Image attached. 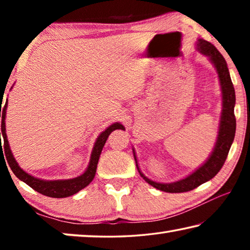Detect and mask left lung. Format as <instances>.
Segmentation results:
<instances>
[{
  "instance_id": "1",
  "label": "left lung",
  "mask_w": 250,
  "mask_h": 250,
  "mask_svg": "<svg viewBox=\"0 0 250 250\" xmlns=\"http://www.w3.org/2000/svg\"><path fill=\"white\" fill-rule=\"evenodd\" d=\"M197 45L200 52L206 55V56H208L214 66L216 67L219 82H221L223 94V111L221 125H219L218 138L216 146H215V149L209 156V159L198 170L192 173L191 175L185 177L184 180L174 182V183L162 184L149 180L146 176L142 174L137 164L138 171L143 177V180L153 186V188L167 193H183L192 191V189L196 188L197 186L213 179L223 167L224 163H225L228 152H229L231 143L235 138L236 118L234 113V107L236 97L225 58L223 57V55L218 52V49L213 44H210L209 42L200 40ZM135 163H137V160H135Z\"/></svg>"
}]
</instances>
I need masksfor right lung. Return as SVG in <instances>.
<instances>
[{"mask_svg":"<svg viewBox=\"0 0 250 250\" xmlns=\"http://www.w3.org/2000/svg\"><path fill=\"white\" fill-rule=\"evenodd\" d=\"M6 107H7V100H6L5 104L3 105L2 109H0L2 105L0 107V118L2 117L0 141H1V135H2L3 143H4V152H5V156H6L8 166H10L11 170L13 171L14 174L18 176L21 181L25 182V183H26L28 186H31L33 189H35L36 192H39L41 194H43V195L49 196V197H55V198L67 197V196L74 195V194L79 192L80 189L86 188V186L89 184L92 180H94V177L96 175L97 164H98L101 151H103V147L104 146L105 141H107L109 134L111 133L113 130L125 129L124 125L120 124H113L99 135L95 143L94 150H92L90 163L83 174H82L78 177H75V179H71V180L44 181V180L36 179V177L27 174L26 172H24L22 168L19 167L18 162H16L13 154H12V152L10 150V146H8L7 138H6V132H5ZM1 146H2V142H1Z\"/></svg>","mask_w":250,"mask_h":250,"instance_id":"right-lung-1","label":"right lung"}]
</instances>
